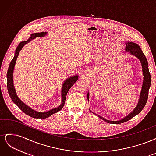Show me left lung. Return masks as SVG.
<instances>
[{
  "instance_id": "1",
  "label": "left lung",
  "mask_w": 156,
  "mask_h": 156,
  "mask_svg": "<svg viewBox=\"0 0 156 156\" xmlns=\"http://www.w3.org/2000/svg\"><path fill=\"white\" fill-rule=\"evenodd\" d=\"M126 51H128L130 53L131 55L135 56L137 57L140 60L141 64H142L143 67V72L144 75V81L142 87V90L140 92V96L139 103L137 104V106L135 107V109L133 111V112H131L130 114L125 117L124 119H122L119 121H111V120H107L105 119H103V117L97 115L101 119L104 120L105 122H107V123L109 124H122L126 122L127 121L131 119L132 118H133L136 115H138L139 113L143 109L144 107L146 102L148 100V90L150 87V84H151V76L150 73L149 72L148 69V61L146 59L145 55L143 53L142 50L140 49V47L136 44L133 43V42H127L126 43Z\"/></svg>"
}]
</instances>
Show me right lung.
Listing matches in <instances>:
<instances>
[{
	"label": "right lung",
	"instance_id": "right-lung-1",
	"mask_svg": "<svg viewBox=\"0 0 156 156\" xmlns=\"http://www.w3.org/2000/svg\"><path fill=\"white\" fill-rule=\"evenodd\" d=\"M46 34H47V32H40V33H34V34H31V36L30 37V38L27 41L21 42V43L17 46V48L16 50L15 56H14V57L13 58V59L11 61L10 66H9L8 69V72H7V88H8V91L9 93V95H10L12 100L23 112H25V114L27 115L34 118V119H46V118L51 116L52 115L55 114V113L57 112L62 109L64 107L65 100H66V95H67V93H68V90H69V88L73 85L74 83L77 81V79H78V76L71 77L70 78L68 79L64 83L62 90V103H61V105L59 107L53 108V109H51V110H50L49 111H47V112H37V111L33 110L32 108H31L29 106L25 105V103H23L21 100H20V99L17 96L15 88H14V87H13V72L14 66H15L16 61L17 60L19 53H20V51L23 48L24 45L29 43V42H30L32 40L36 38V37H43V36H45Z\"/></svg>",
	"mask_w": 156,
	"mask_h": 156
}]
</instances>
